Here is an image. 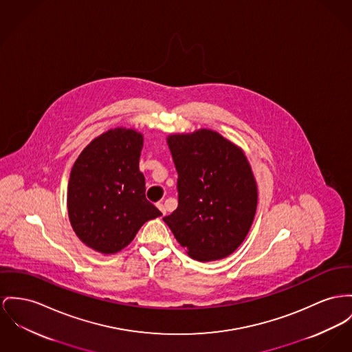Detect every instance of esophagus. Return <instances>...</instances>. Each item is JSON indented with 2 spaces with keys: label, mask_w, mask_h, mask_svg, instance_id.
Returning <instances> with one entry per match:
<instances>
[{
  "label": "esophagus",
  "mask_w": 352,
  "mask_h": 352,
  "mask_svg": "<svg viewBox=\"0 0 352 352\" xmlns=\"http://www.w3.org/2000/svg\"><path fill=\"white\" fill-rule=\"evenodd\" d=\"M156 207L160 210L162 214H165V213H166V211H165L164 204H163V203H157V204H156Z\"/></svg>",
  "instance_id": "esophagus-1"
}]
</instances>
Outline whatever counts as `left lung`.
<instances>
[{"label": "left lung", "instance_id": "1", "mask_svg": "<svg viewBox=\"0 0 352 352\" xmlns=\"http://www.w3.org/2000/svg\"><path fill=\"white\" fill-rule=\"evenodd\" d=\"M168 145L179 175V206L163 220L190 258H227L245 239L258 206L245 155L210 129L172 135Z\"/></svg>", "mask_w": 352, "mask_h": 352}]
</instances>
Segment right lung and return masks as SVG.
Masks as SVG:
<instances>
[{"label": "right lung", "mask_w": 352, "mask_h": 352, "mask_svg": "<svg viewBox=\"0 0 352 352\" xmlns=\"http://www.w3.org/2000/svg\"><path fill=\"white\" fill-rule=\"evenodd\" d=\"M141 148V133L111 129L94 139L72 168L69 220L78 239L94 251L116 254L145 221L162 216L145 197Z\"/></svg>", "instance_id": "right-lung-1"}]
</instances>
